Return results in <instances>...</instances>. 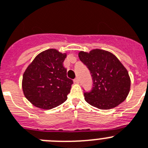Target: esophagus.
<instances>
[{
	"label": "esophagus",
	"instance_id": "esophagus-1",
	"mask_svg": "<svg viewBox=\"0 0 148 148\" xmlns=\"http://www.w3.org/2000/svg\"><path fill=\"white\" fill-rule=\"evenodd\" d=\"M74 82H75V83H79V78H78V77H76L75 79H74Z\"/></svg>",
	"mask_w": 148,
	"mask_h": 148
}]
</instances>
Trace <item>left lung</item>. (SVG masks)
I'll use <instances>...</instances> for the list:
<instances>
[{
    "label": "left lung",
    "mask_w": 148,
    "mask_h": 148,
    "mask_svg": "<svg viewBox=\"0 0 148 148\" xmlns=\"http://www.w3.org/2000/svg\"><path fill=\"white\" fill-rule=\"evenodd\" d=\"M79 58L92 77L91 90H84L88 103L108 110L116 107L126 99L130 91V77L115 55L105 50L94 49L89 53L80 51Z\"/></svg>",
    "instance_id": "left-lung-1"
}]
</instances>
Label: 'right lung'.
I'll return each mask as SVG.
<instances>
[{
	"mask_svg": "<svg viewBox=\"0 0 148 148\" xmlns=\"http://www.w3.org/2000/svg\"><path fill=\"white\" fill-rule=\"evenodd\" d=\"M66 54L48 49L38 54L23 76L22 87L26 99L36 107L51 109L67 99L73 80L63 66Z\"/></svg>",
	"mask_w": 148,
	"mask_h": 148,
	"instance_id": "1",
	"label": "right lung"
}]
</instances>
